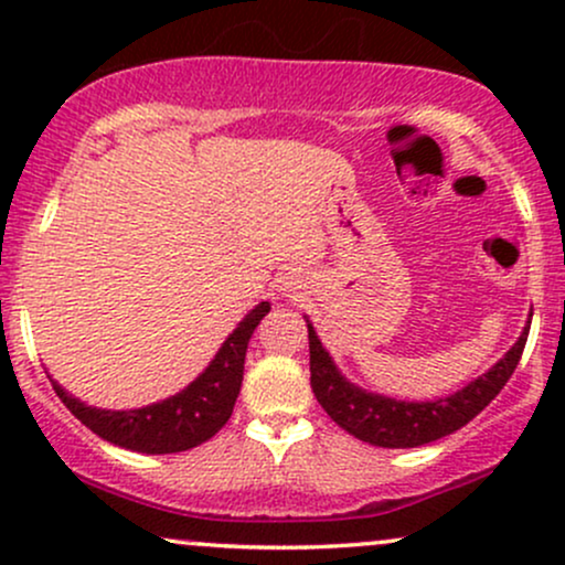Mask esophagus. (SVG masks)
<instances>
[{"instance_id": "obj_1", "label": "esophagus", "mask_w": 565, "mask_h": 565, "mask_svg": "<svg viewBox=\"0 0 565 565\" xmlns=\"http://www.w3.org/2000/svg\"><path fill=\"white\" fill-rule=\"evenodd\" d=\"M295 289H300V287H297L295 276H284V281H281V291H284V295H289V291H295Z\"/></svg>"}]
</instances>
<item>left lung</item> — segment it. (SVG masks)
<instances>
[{
    "label": "left lung",
    "mask_w": 565,
    "mask_h": 565,
    "mask_svg": "<svg viewBox=\"0 0 565 565\" xmlns=\"http://www.w3.org/2000/svg\"><path fill=\"white\" fill-rule=\"evenodd\" d=\"M531 321L523 327V334L512 345L504 359H499L489 372L472 380L468 387L457 391L449 398L438 401H395L380 393H366L359 385L348 382L334 366L332 355L321 345L319 334L308 321L310 340V387L323 406V412L334 419L342 430L359 440H366L382 449H414V446L433 444L449 436L481 414L497 398L504 382L512 377L523 348H526Z\"/></svg>",
    "instance_id": "8db88e82"
}]
</instances>
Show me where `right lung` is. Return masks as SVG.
Listing matches in <instances>:
<instances>
[{"label":"right lung","instance_id":"obj_1","mask_svg":"<svg viewBox=\"0 0 565 565\" xmlns=\"http://www.w3.org/2000/svg\"><path fill=\"white\" fill-rule=\"evenodd\" d=\"M268 310L270 302H260L255 310H249L246 319L233 329V334H228V340L217 350L210 366L185 391L170 395L159 404L129 408V412L95 408L68 395L55 380L50 382H53L57 398L68 406V412L103 440L142 454L188 451L210 440L231 419L233 404L242 391L246 345Z\"/></svg>","mask_w":565,"mask_h":565}]
</instances>
